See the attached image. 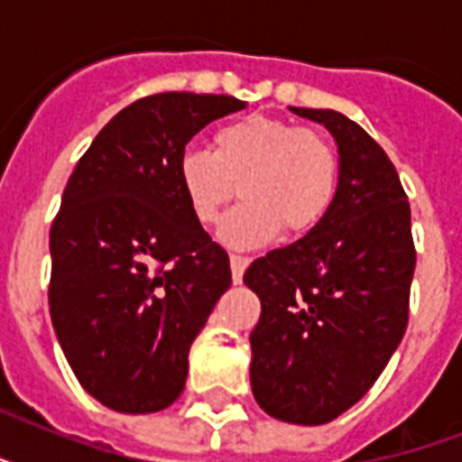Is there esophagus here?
Instances as JSON below:
<instances>
[{"label": "esophagus", "instance_id": "34e87169", "mask_svg": "<svg viewBox=\"0 0 462 462\" xmlns=\"http://www.w3.org/2000/svg\"><path fill=\"white\" fill-rule=\"evenodd\" d=\"M249 256H242V254H232L230 256V268H232V281L242 282V275H245V268L249 266Z\"/></svg>", "mask_w": 462, "mask_h": 462}]
</instances>
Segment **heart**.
Returning <instances> with one entry per match:
<instances>
[{
    "label": "heart",
    "instance_id": "obj_1",
    "mask_svg": "<svg viewBox=\"0 0 462 462\" xmlns=\"http://www.w3.org/2000/svg\"><path fill=\"white\" fill-rule=\"evenodd\" d=\"M177 177L189 208L206 227L220 223L239 187L245 203L225 220L220 237L256 246L278 230L295 237L321 223L337 194L340 158L316 129L249 115L217 126L210 151H184Z\"/></svg>",
    "mask_w": 462,
    "mask_h": 462
}]
</instances>
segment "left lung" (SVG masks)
Masks as SVG:
<instances>
[{
	"label": "left lung",
	"mask_w": 462,
	"mask_h": 462,
	"mask_svg": "<svg viewBox=\"0 0 462 462\" xmlns=\"http://www.w3.org/2000/svg\"><path fill=\"white\" fill-rule=\"evenodd\" d=\"M290 110L333 134L340 181L321 223L246 268L261 300L252 391L275 420L314 427L352 408L401 345L417 256L408 194L383 148L340 112Z\"/></svg>",
	"instance_id": "1"
}]
</instances>
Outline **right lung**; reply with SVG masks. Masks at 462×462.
<instances>
[{"mask_svg": "<svg viewBox=\"0 0 462 462\" xmlns=\"http://www.w3.org/2000/svg\"><path fill=\"white\" fill-rule=\"evenodd\" d=\"M232 96L155 93L103 126L76 162L50 230V316L76 379L105 408L143 415L184 391L189 347L230 288V259L177 177Z\"/></svg>", "mask_w": 462, "mask_h": 462, "instance_id": "add662e5", "label": "right lung"}]
</instances>
